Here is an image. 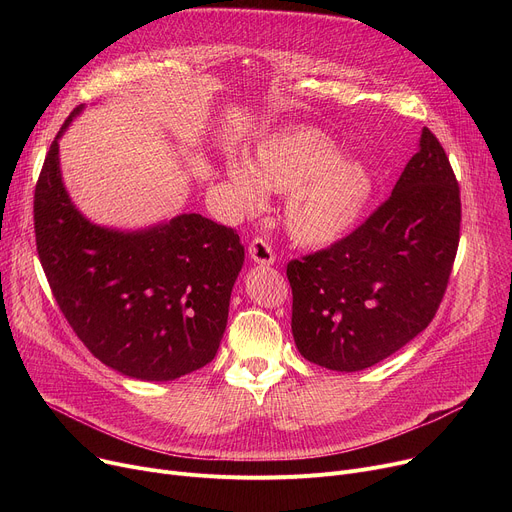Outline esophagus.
Listing matches in <instances>:
<instances>
[{
  "label": "esophagus",
  "mask_w": 512,
  "mask_h": 512,
  "mask_svg": "<svg viewBox=\"0 0 512 512\" xmlns=\"http://www.w3.org/2000/svg\"><path fill=\"white\" fill-rule=\"evenodd\" d=\"M249 255H251V259L255 263H261V265H272L276 261V253H274L272 245L265 238H261V236H255L251 240Z\"/></svg>",
  "instance_id": "esophagus-1"
}]
</instances>
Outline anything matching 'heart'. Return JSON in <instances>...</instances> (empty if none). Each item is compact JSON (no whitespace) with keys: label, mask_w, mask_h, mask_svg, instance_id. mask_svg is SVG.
Masks as SVG:
<instances>
[{"label":"heart","mask_w":512,"mask_h":512,"mask_svg":"<svg viewBox=\"0 0 512 512\" xmlns=\"http://www.w3.org/2000/svg\"><path fill=\"white\" fill-rule=\"evenodd\" d=\"M228 176L245 207H259L265 191L288 195L284 226L305 247H326L351 232L363 215L373 178L361 161L338 155L317 128H292L265 139L247 161H230Z\"/></svg>","instance_id":"b5f03b06"}]
</instances>
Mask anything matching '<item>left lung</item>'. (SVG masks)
<instances>
[{"mask_svg":"<svg viewBox=\"0 0 512 512\" xmlns=\"http://www.w3.org/2000/svg\"><path fill=\"white\" fill-rule=\"evenodd\" d=\"M461 238V191L436 134L423 128L392 195L332 247L292 259V336L334 371L394 355L434 319Z\"/></svg>","mask_w":512,"mask_h":512,"instance_id":"1","label":"left lung"}]
</instances>
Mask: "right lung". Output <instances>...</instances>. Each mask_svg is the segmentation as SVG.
<instances>
[{
    "mask_svg": "<svg viewBox=\"0 0 512 512\" xmlns=\"http://www.w3.org/2000/svg\"><path fill=\"white\" fill-rule=\"evenodd\" d=\"M53 139L35 186L37 253L74 334L128 378L168 382L207 365L226 330L230 294L245 261L236 230L199 213L118 232L72 205Z\"/></svg>",
    "mask_w": 512,
    "mask_h": 512,
    "instance_id": "obj_1",
    "label": "right lung"
}]
</instances>
